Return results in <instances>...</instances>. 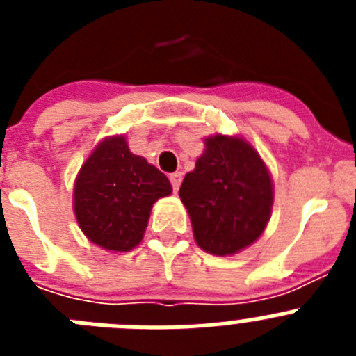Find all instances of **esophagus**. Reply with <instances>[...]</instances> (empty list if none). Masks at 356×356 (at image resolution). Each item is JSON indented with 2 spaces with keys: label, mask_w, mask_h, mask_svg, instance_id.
Returning <instances> with one entry per match:
<instances>
[{
  "label": "esophagus",
  "mask_w": 356,
  "mask_h": 356,
  "mask_svg": "<svg viewBox=\"0 0 356 356\" xmlns=\"http://www.w3.org/2000/svg\"><path fill=\"white\" fill-rule=\"evenodd\" d=\"M169 181H171V185H172V191L176 193L181 184V172L176 171V172H172V175H169Z\"/></svg>",
  "instance_id": "34e87169"
}]
</instances>
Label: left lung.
Listing matches in <instances>:
<instances>
[{
	"label": "left lung",
	"instance_id": "left-lung-1",
	"mask_svg": "<svg viewBox=\"0 0 356 356\" xmlns=\"http://www.w3.org/2000/svg\"><path fill=\"white\" fill-rule=\"evenodd\" d=\"M205 146L178 194L197 246L225 257L262 235L271 216L273 184L259 153L242 139L216 135Z\"/></svg>",
	"mask_w": 356,
	"mask_h": 356
}]
</instances>
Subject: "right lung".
<instances>
[{
    "label": "right lung",
    "mask_w": 356,
    "mask_h": 356,
    "mask_svg": "<svg viewBox=\"0 0 356 356\" xmlns=\"http://www.w3.org/2000/svg\"><path fill=\"white\" fill-rule=\"evenodd\" d=\"M171 194L168 176L128 149L124 137L103 140L74 185L78 225L94 244L128 251L143 241L151 207Z\"/></svg>",
    "instance_id": "obj_1"
}]
</instances>
